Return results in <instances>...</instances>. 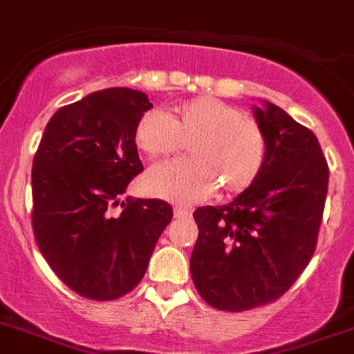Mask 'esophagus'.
Masks as SVG:
<instances>
[{"mask_svg":"<svg viewBox=\"0 0 354 354\" xmlns=\"http://www.w3.org/2000/svg\"><path fill=\"white\" fill-rule=\"evenodd\" d=\"M190 216V212L183 206H174V218H187Z\"/></svg>","mask_w":354,"mask_h":354,"instance_id":"1","label":"esophagus"}]
</instances>
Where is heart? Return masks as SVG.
Masks as SVG:
<instances>
[{
    "label": "heart",
    "instance_id": "obj_1",
    "mask_svg": "<svg viewBox=\"0 0 354 354\" xmlns=\"http://www.w3.org/2000/svg\"><path fill=\"white\" fill-rule=\"evenodd\" d=\"M133 139L149 158L171 157L189 145L190 160L155 165L142 181L151 196L187 205L208 197L216 185L224 196L245 192L261 176L268 155L257 122L213 97L185 102L169 116L148 111Z\"/></svg>",
    "mask_w": 354,
    "mask_h": 354
}]
</instances>
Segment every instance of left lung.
<instances>
[{"label": "left lung", "instance_id": "left-lung-1", "mask_svg": "<svg viewBox=\"0 0 354 354\" xmlns=\"http://www.w3.org/2000/svg\"><path fill=\"white\" fill-rule=\"evenodd\" d=\"M252 113L268 145L263 173L227 205L194 212L190 275L218 310H250L295 284L316 250L328 192L316 136L272 102Z\"/></svg>", "mask_w": 354, "mask_h": 354}]
</instances>
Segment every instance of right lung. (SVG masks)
I'll use <instances>...</instances> for the list:
<instances>
[{
    "mask_svg": "<svg viewBox=\"0 0 354 354\" xmlns=\"http://www.w3.org/2000/svg\"><path fill=\"white\" fill-rule=\"evenodd\" d=\"M148 95L109 88L62 107L33 158V232L53 272L77 295L116 300L141 282L173 208L122 201L142 171L136 125Z\"/></svg>",
    "mask_w": 354,
    "mask_h": 354,
    "instance_id": "1",
    "label": "right lung"
}]
</instances>
